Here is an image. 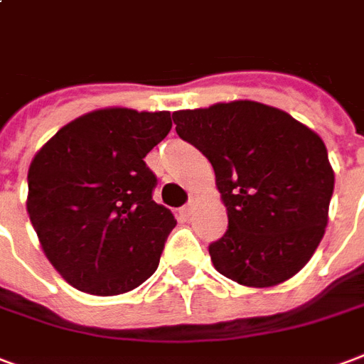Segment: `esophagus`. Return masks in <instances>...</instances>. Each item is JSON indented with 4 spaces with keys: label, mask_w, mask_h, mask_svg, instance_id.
Returning <instances> with one entry per match:
<instances>
[{
    "label": "esophagus",
    "mask_w": 364,
    "mask_h": 364,
    "mask_svg": "<svg viewBox=\"0 0 364 364\" xmlns=\"http://www.w3.org/2000/svg\"><path fill=\"white\" fill-rule=\"evenodd\" d=\"M193 211H196V201H193V199H190V201H188V203L182 207V215H184V217H192Z\"/></svg>",
    "instance_id": "34e87169"
}]
</instances>
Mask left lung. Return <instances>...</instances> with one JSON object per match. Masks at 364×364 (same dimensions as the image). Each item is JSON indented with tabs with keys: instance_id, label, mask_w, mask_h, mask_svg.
Wrapping results in <instances>:
<instances>
[{
	"instance_id": "left-lung-1",
	"label": "left lung",
	"mask_w": 364,
	"mask_h": 364,
	"mask_svg": "<svg viewBox=\"0 0 364 364\" xmlns=\"http://www.w3.org/2000/svg\"><path fill=\"white\" fill-rule=\"evenodd\" d=\"M182 140L213 165L228 230L209 245L215 269L250 288L286 282L324 236L334 171L321 136L257 101L172 113Z\"/></svg>"
}]
</instances>
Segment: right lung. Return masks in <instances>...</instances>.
Segmentation results:
<instances>
[{"instance_id":"add662e5","label":"right lung","mask_w":364,"mask_h":364,"mask_svg":"<svg viewBox=\"0 0 364 364\" xmlns=\"http://www.w3.org/2000/svg\"><path fill=\"white\" fill-rule=\"evenodd\" d=\"M171 128L168 111L97 109L34 155L26 211L49 263L73 288L119 296L157 270L176 220L153 201L157 178L144 157Z\"/></svg>"}]
</instances>
